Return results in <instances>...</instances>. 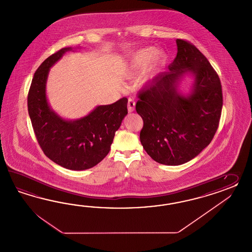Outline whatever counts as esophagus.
<instances>
[{"label": "esophagus", "instance_id": "1", "mask_svg": "<svg viewBox=\"0 0 252 252\" xmlns=\"http://www.w3.org/2000/svg\"><path fill=\"white\" fill-rule=\"evenodd\" d=\"M135 106H136V102L133 100L129 98L128 99V102H127V109H128V112L132 113L135 111Z\"/></svg>", "mask_w": 252, "mask_h": 252}]
</instances>
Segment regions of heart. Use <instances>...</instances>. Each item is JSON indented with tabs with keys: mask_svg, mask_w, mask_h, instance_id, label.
<instances>
[{
	"mask_svg": "<svg viewBox=\"0 0 252 252\" xmlns=\"http://www.w3.org/2000/svg\"><path fill=\"white\" fill-rule=\"evenodd\" d=\"M157 54H158V51L156 48H145L138 50L136 53L131 57L128 62V71L130 74L136 76L149 68V66L153 62L154 59L156 57ZM156 58L157 60L154 61V64H152L150 67V69L152 71L157 69L158 65L162 64L166 60V56L164 54L158 55ZM150 74L144 76L143 78H141L138 81V86L139 87L145 86L148 81L150 80Z\"/></svg>",
	"mask_w": 252,
	"mask_h": 252,
	"instance_id": "1",
	"label": "heart"
}]
</instances>
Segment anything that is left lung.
Returning a JSON list of instances; mask_svg holds the SVG:
<instances>
[{"instance_id": "left-lung-1", "label": "left lung", "mask_w": 252, "mask_h": 252, "mask_svg": "<svg viewBox=\"0 0 252 252\" xmlns=\"http://www.w3.org/2000/svg\"><path fill=\"white\" fill-rule=\"evenodd\" d=\"M176 58L169 71L138 94L136 113L143 119L140 141L155 161L176 166L197 156L213 139L221 116L223 95L218 73L195 46L177 39ZM195 82L190 94L177 89L184 74Z\"/></svg>"}]
</instances>
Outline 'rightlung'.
Wrapping results in <instances>:
<instances>
[{
  "mask_svg": "<svg viewBox=\"0 0 252 252\" xmlns=\"http://www.w3.org/2000/svg\"><path fill=\"white\" fill-rule=\"evenodd\" d=\"M70 50L72 48L60 49L36 69L28 93V114L45 155L63 168L83 170L94 167L108 154L116 131L127 115V99L99 105L73 121L55 113L46 94L49 68Z\"/></svg>",
  "mask_w": 252,
  "mask_h": 252,
  "instance_id": "right-lung-1",
  "label": "right lung"
}]
</instances>
